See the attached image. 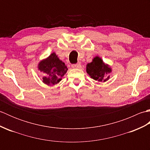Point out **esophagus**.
Returning a JSON list of instances; mask_svg holds the SVG:
<instances>
[{"label": "esophagus", "mask_w": 150, "mask_h": 150, "mask_svg": "<svg viewBox=\"0 0 150 150\" xmlns=\"http://www.w3.org/2000/svg\"><path fill=\"white\" fill-rule=\"evenodd\" d=\"M71 67L73 68H81V64H73L71 66Z\"/></svg>", "instance_id": "1"}]
</instances>
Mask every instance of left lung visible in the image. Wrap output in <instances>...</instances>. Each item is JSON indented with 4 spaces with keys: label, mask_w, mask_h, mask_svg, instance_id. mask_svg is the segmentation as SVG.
Here are the masks:
<instances>
[{
    "label": "left lung",
    "mask_w": 150,
    "mask_h": 150,
    "mask_svg": "<svg viewBox=\"0 0 150 150\" xmlns=\"http://www.w3.org/2000/svg\"><path fill=\"white\" fill-rule=\"evenodd\" d=\"M112 70L111 67L105 64L100 57L96 56L92 62L86 65V72L91 79L98 82H106L110 79L108 75Z\"/></svg>",
    "instance_id": "8db88e82"
}]
</instances>
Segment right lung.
<instances>
[{
    "mask_svg": "<svg viewBox=\"0 0 150 150\" xmlns=\"http://www.w3.org/2000/svg\"><path fill=\"white\" fill-rule=\"evenodd\" d=\"M38 68L45 73L42 81L43 83L48 86L58 84L68 71L64 62L59 59L55 52L41 60L38 64Z\"/></svg>",
    "mask_w": 150,
    "mask_h": 150,
    "instance_id": "1",
    "label": "right lung"
}]
</instances>
